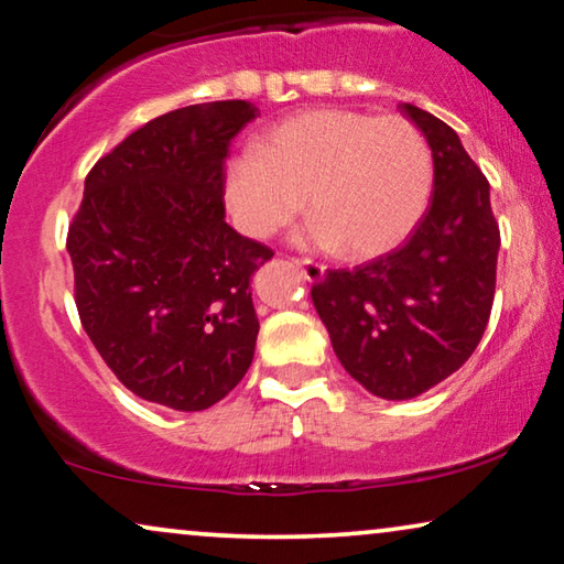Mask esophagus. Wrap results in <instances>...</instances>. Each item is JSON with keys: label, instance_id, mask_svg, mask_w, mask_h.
<instances>
[{"label": "esophagus", "instance_id": "obj_1", "mask_svg": "<svg viewBox=\"0 0 564 564\" xmlns=\"http://www.w3.org/2000/svg\"><path fill=\"white\" fill-rule=\"evenodd\" d=\"M292 262H295V267L300 269L302 276H305L307 282H321L325 276V267L313 262V259H300L297 257V259H292Z\"/></svg>", "mask_w": 564, "mask_h": 564}]
</instances>
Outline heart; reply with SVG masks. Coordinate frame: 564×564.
<instances>
[{
    "mask_svg": "<svg viewBox=\"0 0 564 564\" xmlns=\"http://www.w3.org/2000/svg\"><path fill=\"white\" fill-rule=\"evenodd\" d=\"M432 191V154L412 121L317 109L272 129L226 170L236 226L269 239L313 216L305 239L350 259L379 257L414 231Z\"/></svg>",
    "mask_w": 564,
    "mask_h": 564,
    "instance_id": "1",
    "label": "heart"
}]
</instances>
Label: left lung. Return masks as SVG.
Masks as SVG:
<instances>
[{
    "instance_id": "left-lung-1",
    "label": "left lung",
    "mask_w": 564,
    "mask_h": 564,
    "mask_svg": "<svg viewBox=\"0 0 564 564\" xmlns=\"http://www.w3.org/2000/svg\"><path fill=\"white\" fill-rule=\"evenodd\" d=\"M432 150V200L402 247L354 269H328L310 295L350 377L381 399L445 381L484 338L501 234L488 181L458 134L399 106Z\"/></svg>"
}]
</instances>
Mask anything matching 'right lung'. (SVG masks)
<instances>
[{"instance_id": "1", "label": "right lung", "mask_w": 564, "mask_h": 564, "mask_svg": "<svg viewBox=\"0 0 564 564\" xmlns=\"http://www.w3.org/2000/svg\"><path fill=\"white\" fill-rule=\"evenodd\" d=\"M257 117L249 101L167 111L86 175L65 241L76 307L113 377L147 402L208 410L254 358L249 284L274 251L226 224L224 167Z\"/></svg>"}]
</instances>
